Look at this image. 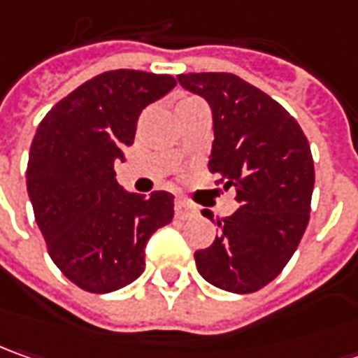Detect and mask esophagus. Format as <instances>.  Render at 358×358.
Returning a JSON list of instances; mask_svg holds the SVG:
<instances>
[{
  "instance_id": "esophagus-1",
  "label": "esophagus",
  "mask_w": 358,
  "mask_h": 358,
  "mask_svg": "<svg viewBox=\"0 0 358 358\" xmlns=\"http://www.w3.org/2000/svg\"><path fill=\"white\" fill-rule=\"evenodd\" d=\"M174 212H176V216L184 220V217L192 216V214H194L196 210H194V208H192V206L188 202H184V200H176V206H174Z\"/></svg>"
}]
</instances>
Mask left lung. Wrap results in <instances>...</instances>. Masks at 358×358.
<instances>
[{
	"label": "left lung",
	"instance_id": "obj_1",
	"mask_svg": "<svg viewBox=\"0 0 358 358\" xmlns=\"http://www.w3.org/2000/svg\"><path fill=\"white\" fill-rule=\"evenodd\" d=\"M178 83L208 101L214 142L208 168L236 186L240 208L217 217L214 243L194 253L208 283L253 293L278 278L309 224L313 156L289 113L231 73H188ZM203 216L214 220L210 210Z\"/></svg>",
	"mask_w": 358,
	"mask_h": 358
}]
</instances>
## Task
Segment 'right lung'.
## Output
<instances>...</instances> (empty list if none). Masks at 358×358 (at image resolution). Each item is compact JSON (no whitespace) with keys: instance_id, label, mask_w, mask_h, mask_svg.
I'll return each mask as SVG.
<instances>
[{"instance_id":"obj_1","label":"right lung","mask_w":358,"mask_h":358,"mask_svg":"<svg viewBox=\"0 0 358 358\" xmlns=\"http://www.w3.org/2000/svg\"><path fill=\"white\" fill-rule=\"evenodd\" d=\"M176 87L170 75L117 69L59 101L35 132L27 192L51 259L80 289L110 293L144 271V248L172 222L174 196L118 186L115 162L142 108Z\"/></svg>"}]
</instances>
